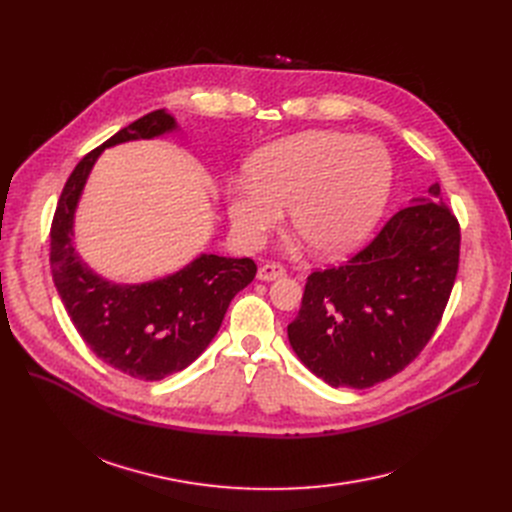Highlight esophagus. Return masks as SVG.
<instances>
[{
	"label": "esophagus",
	"instance_id": "1",
	"mask_svg": "<svg viewBox=\"0 0 512 512\" xmlns=\"http://www.w3.org/2000/svg\"><path fill=\"white\" fill-rule=\"evenodd\" d=\"M284 274H286L284 265H280V263H265V265L259 267L257 278L263 280V282H272V280H276V278H282Z\"/></svg>",
	"mask_w": 512,
	"mask_h": 512
}]
</instances>
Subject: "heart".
<instances>
[{
	"label": "heart",
	"instance_id": "obj_1",
	"mask_svg": "<svg viewBox=\"0 0 512 512\" xmlns=\"http://www.w3.org/2000/svg\"><path fill=\"white\" fill-rule=\"evenodd\" d=\"M392 161L371 137L309 130L259 149L245 180L226 184V209L240 245L255 247L290 207V228L324 257L367 238L388 199Z\"/></svg>",
	"mask_w": 512,
	"mask_h": 512
}]
</instances>
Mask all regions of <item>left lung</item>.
I'll use <instances>...</instances> for the list:
<instances>
[{
    "mask_svg": "<svg viewBox=\"0 0 512 512\" xmlns=\"http://www.w3.org/2000/svg\"><path fill=\"white\" fill-rule=\"evenodd\" d=\"M427 193L344 265L307 278L288 340L326 384L371 388L415 361L434 336L459 270L461 228L440 184Z\"/></svg>",
    "mask_w": 512,
    "mask_h": 512,
    "instance_id": "8db88e82",
    "label": "left lung"
}]
</instances>
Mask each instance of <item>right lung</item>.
<instances>
[{"label":"right lung","mask_w":512,"mask_h":512,"mask_svg":"<svg viewBox=\"0 0 512 512\" xmlns=\"http://www.w3.org/2000/svg\"><path fill=\"white\" fill-rule=\"evenodd\" d=\"M176 128L174 116L155 110L87 153L66 180L49 232L51 276L76 332L103 363L145 382L164 380L191 365L218 334L236 292L257 274L249 257L203 253L166 278L114 284L76 253L74 211L103 149L155 139Z\"/></svg>","instance_id":"obj_1"}]
</instances>
